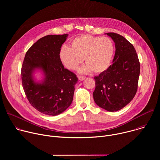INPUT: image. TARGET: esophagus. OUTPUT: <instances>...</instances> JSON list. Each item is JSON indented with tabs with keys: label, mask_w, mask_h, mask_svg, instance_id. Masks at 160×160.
<instances>
[{
	"label": "esophagus",
	"mask_w": 160,
	"mask_h": 160,
	"mask_svg": "<svg viewBox=\"0 0 160 160\" xmlns=\"http://www.w3.org/2000/svg\"><path fill=\"white\" fill-rule=\"evenodd\" d=\"M78 78L79 80L82 81V80H83L84 79H85V77H84V76H78Z\"/></svg>",
	"instance_id": "esophagus-1"
}]
</instances>
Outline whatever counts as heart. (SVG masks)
Segmentation results:
<instances>
[{
    "label": "heart",
    "instance_id": "heart-1",
    "mask_svg": "<svg viewBox=\"0 0 160 160\" xmlns=\"http://www.w3.org/2000/svg\"><path fill=\"white\" fill-rule=\"evenodd\" d=\"M71 43L72 48L64 45L59 52L61 62L68 69L77 70L83 59L86 64L80 68L81 73L92 70L100 73L110 66L115 53V45L109 38L83 35L73 39Z\"/></svg>",
    "mask_w": 160,
    "mask_h": 160
}]
</instances>
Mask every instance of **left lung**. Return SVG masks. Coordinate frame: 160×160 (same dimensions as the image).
Returning <instances> with one entry per match:
<instances>
[{
  "label": "left lung",
  "instance_id": "8db88e82",
  "mask_svg": "<svg viewBox=\"0 0 160 160\" xmlns=\"http://www.w3.org/2000/svg\"><path fill=\"white\" fill-rule=\"evenodd\" d=\"M115 43L112 64L94 77L93 92L97 105L108 111H117L127 106L138 90L140 62L133 45L123 36L107 33Z\"/></svg>",
  "mask_w": 160,
  "mask_h": 160
}]
</instances>
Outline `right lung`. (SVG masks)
I'll return each mask as SVG.
<instances>
[{"label":"right lung","mask_w":160,"mask_h":160,"mask_svg":"<svg viewBox=\"0 0 160 160\" xmlns=\"http://www.w3.org/2000/svg\"><path fill=\"white\" fill-rule=\"evenodd\" d=\"M68 35H49L40 38L28 50L22 62L21 80L26 96L35 109L45 115H58L73 101L78 78L64 68L59 57ZM36 69L44 73L42 82L34 80Z\"/></svg>","instance_id":"1"}]
</instances>
